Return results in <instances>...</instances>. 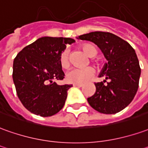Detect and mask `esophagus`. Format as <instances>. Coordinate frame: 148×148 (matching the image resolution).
<instances>
[{
    "instance_id": "obj_1",
    "label": "esophagus",
    "mask_w": 148,
    "mask_h": 148,
    "mask_svg": "<svg viewBox=\"0 0 148 148\" xmlns=\"http://www.w3.org/2000/svg\"><path fill=\"white\" fill-rule=\"evenodd\" d=\"M73 86H77V87H82L83 86V84H82V83H74Z\"/></svg>"
}]
</instances>
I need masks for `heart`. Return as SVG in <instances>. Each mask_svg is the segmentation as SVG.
I'll return each instance as SVG.
<instances>
[{"label":"heart","mask_w":148,"mask_h":148,"mask_svg":"<svg viewBox=\"0 0 148 148\" xmlns=\"http://www.w3.org/2000/svg\"><path fill=\"white\" fill-rule=\"evenodd\" d=\"M83 52L90 58H94L97 54V49L94 45L90 44H84L82 45ZM60 66L63 69H66L70 66L69 51L65 49L60 53ZM95 74V70L92 67H86L85 69L74 68L66 74V79L69 82L72 83H84L87 82Z\"/></svg>","instance_id":"1"}]
</instances>
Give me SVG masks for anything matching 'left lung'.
Segmentation results:
<instances>
[{"instance_id": "1", "label": "left lung", "mask_w": 148, "mask_h": 148, "mask_svg": "<svg viewBox=\"0 0 148 148\" xmlns=\"http://www.w3.org/2000/svg\"><path fill=\"white\" fill-rule=\"evenodd\" d=\"M77 39L95 43L107 60L99 77L106 80L95 83V95L89 104L103 114H115L132 103L139 87L141 69L135 49L127 42L108 32H91ZM106 80L109 81L105 84Z\"/></svg>"}]
</instances>
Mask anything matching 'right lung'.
<instances>
[{"label": "right lung", "mask_w": 148, "mask_h": 148, "mask_svg": "<svg viewBox=\"0 0 148 148\" xmlns=\"http://www.w3.org/2000/svg\"><path fill=\"white\" fill-rule=\"evenodd\" d=\"M69 38L42 37L27 45L14 58L13 80L16 95L31 113L49 117L62 109L67 91L72 85H58L64 72L60 66V53L72 44Z\"/></svg>", "instance_id": "add662e5"}]
</instances>
